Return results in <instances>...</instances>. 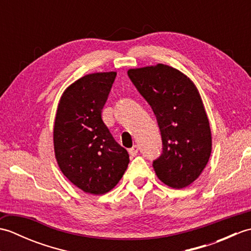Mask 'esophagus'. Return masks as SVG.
<instances>
[{
    "label": "esophagus",
    "mask_w": 251,
    "mask_h": 251,
    "mask_svg": "<svg viewBox=\"0 0 251 251\" xmlns=\"http://www.w3.org/2000/svg\"><path fill=\"white\" fill-rule=\"evenodd\" d=\"M128 152H129V154H130V156H135V155H137L138 152H139V147H138V146H134L131 149H129Z\"/></svg>",
    "instance_id": "esophagus-1"
}]
</instances>
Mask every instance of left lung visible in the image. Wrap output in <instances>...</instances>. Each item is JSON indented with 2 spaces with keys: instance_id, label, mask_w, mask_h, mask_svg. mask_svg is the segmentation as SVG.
Wrapping results in <instances>:
<instances>
[{
  "instance_id": "obj_1",
  "label": "left lung",
  "mask_w": 251,
  "mask_h": 251,
  "mask_svg": "<svg viewBox=\"0 0 251 251\" xmlns=\"http://www.w3.org/2000/svg\"><path fill=\"white\" fill-rule=\"evenodd\" d=\"M127 73L161 130L163 153L153 162L157 178L170 188H185L200 177L211 154L210 125L199 89L184 73L163 63Z\"/></svg>"
}]
</instances>
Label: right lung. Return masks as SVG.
I'll use <instances>...</instances> for the list:
<instances>
[{
    "label": "right lung",
    "mask_w": 251,
    "mask_h": 251,
    "mask_svg": "<svg viewBox=\"0 0 251 251\" xmlns=\"http://www.w3.org/2000/svg\"><path fill=\"white\" fill-rule=\"evenodd\" d=\"M116 72H96L66 88L57 106L54 150L58 166L85 193L102 195L119 183L129 155L112 137L101 112Z\"/></svg>",
    "instance_id": "obj_1"
}]
</instances>
